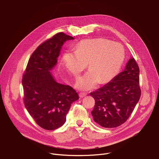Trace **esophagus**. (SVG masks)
I'll use <instances>...</instances> for the list:
<instances>
[{
    "mask_svg": "<svg viewBox=\"0 0 159 159\" xmlns=\"http://www.w3.org/2000/svg\"><path fill=\"white\" fill-rule=\"evenodd\" d=\"M86 95H87L86 93H80L79 94L80 98H84V97H85Z\"/></svg>",
    "mask_w": 159,
    "mask_h": 159,
    "instance_id": "1",
    "label": "esophagus"
}]
</instances>
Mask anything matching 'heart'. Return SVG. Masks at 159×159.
Here are the masks:
<instances>
[{
	"label": "heart",
	"instance_id": "heart-1",
	"mask_svg": "<svg viewBox=\"0 0 159 159\" xmlns=\"http://www.w3.org/2000/svg\"><path fill=\"white\" fill-rule=\"evenodd\" d=\"M125 57L123 47L103 38L87 39L79 42L75 52L68 50L62 57L66 69L75 77L89 66V70L80 77L76 87L80 90L93 89L99 82L103 84L114 78Z\"/></svg>",
	"mask_w": 159,
	"mask_h": 159
}]
</instances>
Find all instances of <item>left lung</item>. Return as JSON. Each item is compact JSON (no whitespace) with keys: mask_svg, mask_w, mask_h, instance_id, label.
<instances>
[{"mask_svg":"<svg viewBox=\"0 0 159 159\" xmlns=\"http://www.w3.org/2000/svg\"><path fill=\"white\" fill-rule=\"evenodd\" d=\"M139 74V67L131 57L123 72L90 94L95 99L91 114L96 123L111 128L128 120L141 96Z\"/></svg>","mask_w":159,"mask_h":159,"instance_id":"left-lung-1","label":"left lung"}]
</instances>
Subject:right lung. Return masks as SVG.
Returning <instances> with one entry per match:
<instances>
[{"instance_id":"obj_1","label":"right lung","mask_w":159,"mask_h":159,"mask_svg":"<svg viewBox=\"0 0 159 159\" xmlns=\"http://www.w3.org/2000/svg\"><path fill=\"white\" fill-rule=\"evenodd\" d=\"M74 39L59 33L40 44L31 56L22 77L25 107L45 129L61 127L71 104L79 99L72 87L57 82L50 72L57 64L64 43Z\"/></svg>"}]
</instances>
